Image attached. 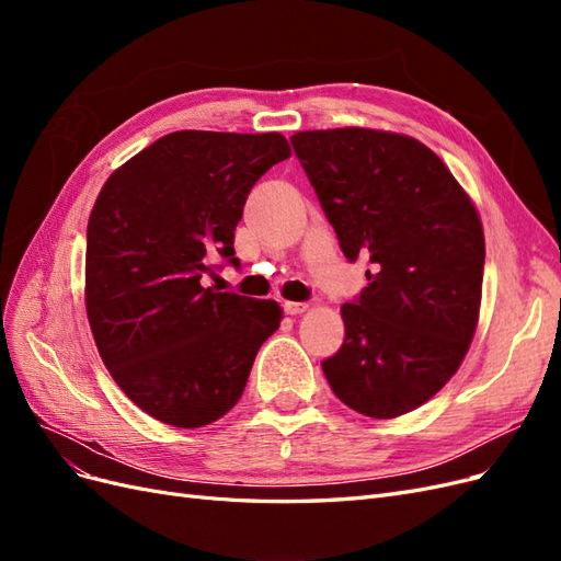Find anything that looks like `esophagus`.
<instances>
[{"label": "esophagus", "mask_w": 561, "mask_h": 561, "mask_svg": "<svg viewBox=\"0 0 561 561\" xmlns=\"http://www.w3.org/2000/svg\"><path fill=\"white\" fill-rule=\"evenodd\" d=\"M283 309L287 316H299L309 309L307 301H283Z\"/></svg>", "instance_id": "obj_1"}]
</instances>
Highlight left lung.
<instances>
[{
    "label": "left lung",
    "mask_w": 561,
    "mask_h": 561,
    "mask_svg": "<svg viewBox=\"0 0 561 561\" xmlns=\"http://www.w3.org/2000/svg\"><path fill=\"white\" fill-rule=\"evenodd\" d=\"M295 154L346 260L369 285L342 307L346 336L322 371L371 419L431 400L461 367L480 318L484 231L449 168L410 135L301 130Z\"/></svg>",
    "instance_id": "left-lung-1"
}]
</instances>
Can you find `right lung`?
<instances>
[{
	"instance_id": "obj_1",
	"label": "right lung",
	"mask_w": 561,
	"mask_h": 561,
	"mask_svg": "<svg viewBox=\"0 0 561 561\" xmlns=\"http://www.w3.org/2000/svg\"><path fill=\"white\" fill-rule=\"evenodd\" d=\"M280 133H168L107 178L87 231V313L118 388L175 428L222 419L260 346L280 325L274 299L203 287L233 257L245 198L290 157Z\"/></svg>"
}]
</instances>
